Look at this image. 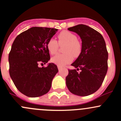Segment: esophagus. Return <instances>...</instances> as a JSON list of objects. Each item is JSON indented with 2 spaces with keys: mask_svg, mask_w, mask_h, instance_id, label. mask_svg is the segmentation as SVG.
Returning <instances> with one entry per match:
<instances>
[{
  "mask_svg": "<svg viewBox=\"0 0 121 121\" xmlns=\"http://www.w3.org/2000/svg\"><path fill=\"white\" fill-rule=\"evenodd\" d=\"M58 70H60V69H62V67H61V66L58 65Z\"/></svg>",
  "mask_w": 121,
  "mask_h": 121,
  "instance_id": "34e87169",
  "label": "esophagus"
}]
</instances>
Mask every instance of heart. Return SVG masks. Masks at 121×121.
<instances>
[{
	"label": "heart",
	"mask_w": 121,
	"mask_h": 121,
	"mask_svg": "<svg viewBox=\"0 0 121 121\" xmlns=\"http://www.w3.org/2000/svg\"><path fill=\"white\" fill-rule=\"evenodd\" d=\"M58 40L49 39L47 48L49 53L53 55L58 52L59 45L63 47L64 53L58 54L52 58V63L59 66H64L72 62L73 57L77 58L82 52V44L75 34L68 30H63L58 34Z\"/></svg>",
	"instance_id": "1"
}]
</instances>
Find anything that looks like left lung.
I'll return each instance as SVG.
<instances>
[{
  "label": "left lung",
  "instance_id": "8db88e82",
  "mask_svg": "<svg viewBox=\"0 0 121 121\" xmlns=\"http://www.w3.org/2000/svg\"><path fill=\"white\" fill-rule=\"evenodd\" d=\"M82 39V52L68 69L66 85L70 92L80 96L91 95L100 87L108 69V52L102 35L87 25L68 28ZM80 69V73L77 71Z\"/></svg>",
  "mask_w": 121,
  "mask_h": 121
}]
</instances>
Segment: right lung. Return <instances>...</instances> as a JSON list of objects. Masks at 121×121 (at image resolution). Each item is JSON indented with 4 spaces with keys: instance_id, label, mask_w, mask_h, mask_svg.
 I'll list each match as a JSON object with an SVG mask.
<instances>
[{
    "instance_id": "add662e5",
    "label": "right lung",
    "mask_w": 121,
    "mask_h": 121,
    "mask_svg": "<svg viewBox=\"0 0 121 121\" xmlns=\"http://www.w3.org/2000/svg\"><path fill=\"white\" fill-rule=\"evenodd\" d=\"M58 30L32 27L15 39L9 54V73L16 87L25 96L37 97L50 91L53 78L58 72L57 65L49 63L47 43Z\"/></svg>"
}]
</instances>
